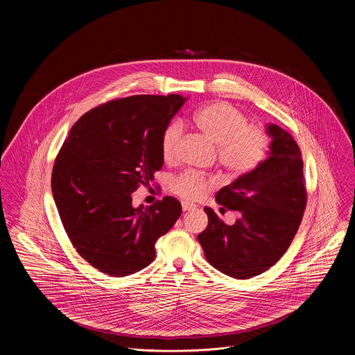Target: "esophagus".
Returning a JSON list of instances; mask_svg holds the SVG:
<instances>
[{"instance_id":"1","label":"esophagus","mask_w":355,"mask_h":355,"mask_svg":"<svg viewBox=\"0 0 355 355\" xmlns=\"http://www.w3.org/2000/svg\"><path fill=\"white\" fill-rule=\"evenodd\" d=\"M193 209H196L195 205L188 204V202H182V211L184 212H189V211H193Z\"/></svg>"}]
</instances>
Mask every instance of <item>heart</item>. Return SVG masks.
<instances>
[{"label":"heart","instance_id":"heart-1","mask_svg":"<svg viewBox=\"0 0 355 355\" xmlns=\"http://www.w3.org/2000/svg\"><path fill=\"white\" fill-rule=\"evenodd\" d=\"M195 126L207 140L218 147V160L232 175L254 171L267 157L270 139L259 128L248 125V118L229 103H214L200 108L193 116ZM184 136L180 119L171 121L162 135L164 160L173 162ZM212 181L198 173L187 171L171 182L173 191L188 200H198L211 188Z\"/></svg>","mask_w":355,"mask_h":355}]
</instances>
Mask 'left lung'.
Here are the masks:
<instances>
[{"label": "left lung", "mask_w": 355, "mask_h": 355, "mask_svg": "<svg viewBox=\"0 0 355 355\" xmlns=\"http://www.w3.org/2000/svg\"><path fill=\"white\" fill-rule=\"evenodd\" d=\"M266 132L272 139L268 157L216 193L218 204L240 218L229 226L205 208L208 226L198 234L208 263L237 279L263 274L285 254L306 208L299 146L275 123Z\"/></svg>", "instance_id": "left-lung-1"}]
</instances>
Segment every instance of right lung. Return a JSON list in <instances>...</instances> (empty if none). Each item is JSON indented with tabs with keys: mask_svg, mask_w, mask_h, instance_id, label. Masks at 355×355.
<instances>
[{
	"mask_svg": "<svg viewBox=\"0 0 355 355\" xmlns=\"http://www.w3.org/2000/svg\"><path fill=\"white\" fill-rule=\"evenodd\" d=\"M185 101L178 94L110 101L84 114L59 151L52 192L62 223L101 272L125 277L147 267L181 215L173 196L133 208L132 192L163 167L162 135Z\"/></svg>",
	"mask_w": 355,
	"mask_h": 355,
	"instance_id": "right-lung-1",
	"label": "right lung"
}]
</instances>
